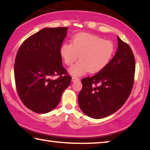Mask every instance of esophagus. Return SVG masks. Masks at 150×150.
Instances as JSON below:
<instances>
[{
    "mask_svg": "<svg viewBox=\"0 0 150 150\" xmlns=\"http://www.w3.org/2000/svg\"><path fill=\"white\" fill-rule=\"evenodd\" d=\"M80 79L78 78V77H72V81L73 82H75V81H79Z\"/></svg>",
    "mask_w": 150,
    "mask_h": 150,
    "instance_id": "1",
    "label": "esophagus"
}]
</instances>
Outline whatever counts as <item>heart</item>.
<instances>
[{"label": "heart", "mask_w": 150, "mask_h": 150, "mask_svg": "<svg viewBox=\"0 0 150 150\" xmlns=\"http://www.w3.org/2000/svg\"><path fill=\"white\" fill-rule=\"evenodd\" d=\"M116 47L112 42L96 35L80 33L71 40V44L65 42L61 45L59 54L67 65H72L79 58V61L69 68L72 75L80 76L90 71H102L111 62Z\"/></svg>", "instance_id": "b5f03b06"}]
</instances>
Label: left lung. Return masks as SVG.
Here are the masks:
<instances>
[{
	"label": "left lung",
	"mask_w": 150,
	"mask_h": 150,
	"mask_svg": "<svg viewBox=\"0 0 150 150\" xmlns=\"http://www.w3.org/2000/svg\"><path fill=\"white\" fill-rule=\"evenodd\" d=\"M116 54L105 69L83 78L78 96L80 108L93 118H103L120 109L130 96L134 83L136 64L132 50L117 37Z\"/></svg>",
	"instance_id": "obj_1"
}]
</instances>
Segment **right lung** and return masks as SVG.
<instances>
[{"mask_svg": "<svg viewBox=\"0 0 150 150\" xmlns=\"http://www.w3.org/2000/svg\"><path fill=\"white\" fill-rule=\"evenodd\" d=\"M67 27L47 28L20 45L14 63V79L20 100L30 110L44 114L59 103L71 77L62 64L59 49ZM57 75L58 77L52 78Z\"/></svg>", "mask_w": 150, "mask_h": 150, "instance_id": "add662e5", "label": "right lung"}]
</instances>
